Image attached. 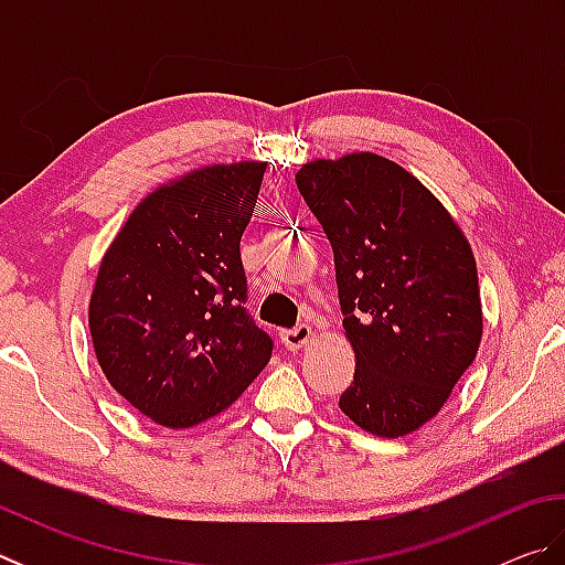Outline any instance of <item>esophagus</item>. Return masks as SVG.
Wrapping results in <instances>:
<instances>
[{"label": "esophagus", "mask_w": 565, "mask_h": 565, "mask_svg": "<svg viewBox=\"0 0 565 565\" xmlns=\"http://www.w3.org/2000/svg\"><path fill=\"white\" fill-rule=\"evenodd\" d=\"M311 339H313V331H311V327H306V323H301V327H296V329L281 331V343L289 351L306 347V343H309Z\"/></svg>", "instance_id": "esophagus-1"}]
</instances>
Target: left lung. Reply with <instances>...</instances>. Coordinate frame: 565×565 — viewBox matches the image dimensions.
<instances>
[{
  "instance_id": "8db88e82",
  "label": "left lung",
  "mask_w": 565,
  "mask_h": 565,
  "mask_svg": "<svg viewBox=\"0 0 565 565\" xmlns=\"http://www.w3.org/2000/svg\"><path fill=\"white\" fill-rule=\"evenodd\" d=\"M296 186L331 242L356 356L339 408L379 438L414 434L481 347L471 244L431 191L374 151L306 161Z\"/></svg>"
}]
</instances>
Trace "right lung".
Returning a JSON list of instances; mask_svg holds the SVG:
<instances>
[{
	"label": "right lung",
	"instance_id": "add662e5",
	"mask_svg": "<svg viewBox=\"0 0 565 565\" xmlns=\"http://www.w3.org/2000/svg\"><path fill=\"white\" fill-rule=\"evenodd\" d=\"M266 161L184 171L141 199L102 256L89 333L121 398L167 428L222 414L271 359L246 317L238 242Z\"/></svg>",
	"mask_w": 565,
	"mask_h": 565
}]
</instances>
